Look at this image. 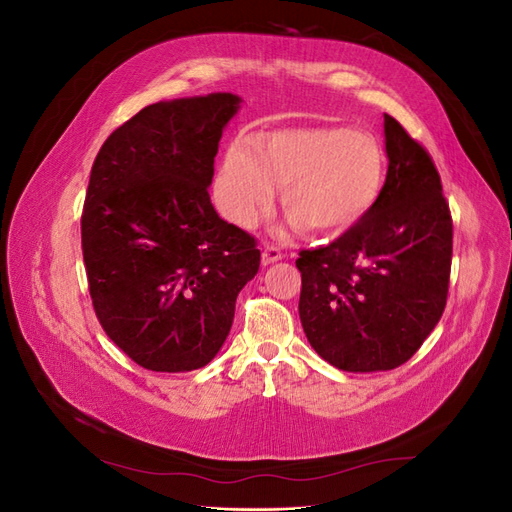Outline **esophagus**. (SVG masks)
I'll return each instance as SVG.
<instances>
[{
	"mask_svg": "<svg viewBox=\"0 0 512 512\" xmlns=\"http://www.w3.org/2000/svg\"><path fill=\"white\" fill-rule=\"evenodd\" d=\"M277 260H282L280 247H275V245L262 247V265H271V262H277Z\"/></svg>",
	"mask_w": 512,
	"mask_h": 512,
	"instance_id": "34e87169",
	"label": "esophagus"
}]
</instances>
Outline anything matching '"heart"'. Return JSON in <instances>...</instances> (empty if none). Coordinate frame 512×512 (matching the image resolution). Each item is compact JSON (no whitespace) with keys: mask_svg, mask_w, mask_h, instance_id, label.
<instances>
[{"mask_svg":"<svg viewBox=\"0 0 512 512\" xmlns=\"http://www.w3.org/2000/svg\"><path fill=\"white\" fill-rule=\"evenodd\" d=\"M386 175L384 151L374 136L344 126L292 128L262 138H237L226 149L215 198L226 218L252 226L269 211L277 185L292 226L339 235L376 205Z\"/></svg>","mask_w":512,"mask_h":512,"instance_id":"1","label":"heart"}]
</instances>
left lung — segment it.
Returning a JSON list of instances; mask_svg holds the SVG:
<instances>
[{
  "instance_id": "8db88e82",
  "label": "left lung",
  "mask_w": 512,
  "mask_h": 512,
  "mask_svg": "<svg viewBox=\"0 0 512 512\" xmlns=\"http://www.w3.org/2000/svg\"><path fill=\"white\" fill-rule=\"evenodd\" d=\"M389 170L376 205L342 237L303 250L299 316L307 342L342 371H389L442 318L453 220L429 153L384 115Z\"/></svg>"
}]
</instances>
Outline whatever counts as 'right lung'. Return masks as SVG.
I'll return each instance as SVG.
<instances>
[{"label":"right lung","instance_id":"right-lung-1","mask_svg":"<svg viewBox=\"0 0 512 512\" xmlns=\"http://www.w3.org/2000/svg\"><path fill=\"white\" fill-rule=\"evenodd\" d=\"M241 98L145 106L106 138L81 220L89 294L106 335L151 371H192L220 352L241 288L260 267L245 230L224 222L209 185Z\"/></svg>","mask_w":512,"mask_h":512}]
</instances>
